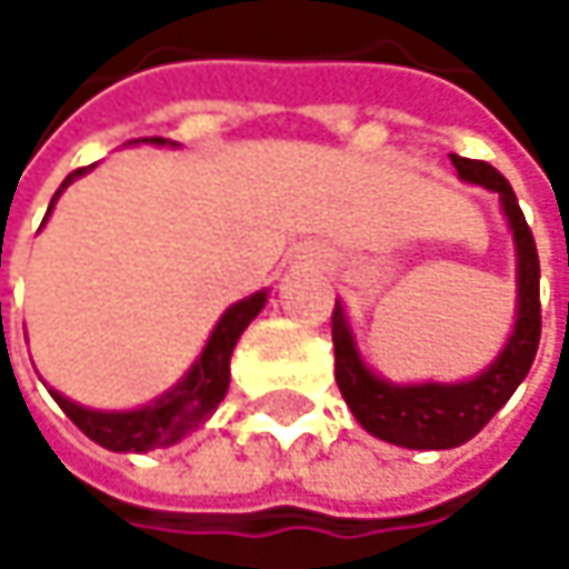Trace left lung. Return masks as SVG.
<instances>
[{"mask_svg":"<svg viewBox=\"0 0 569 569\" xmlns=\"http://www.w3.org/2000/svg\"><path fill=\"white\" fill-rule=\"evenodd\" d=\"M451 164L461 180L481 183L501 197V210L508 217L517 250V319L511 339L498 352V359L468 382H418L396 386L379 379L359 356L352 326L346 319L342 302L332 309V346H336V382L356 421L401 448L415 451H441L471 441L513 396V389L527 379L537 342H540V260L533 233L520 213L511 183L485 161H468L451 154Z\"/></svg>","mask_w":569,"mask_h":569,"instance_id":"obj_1","label":"left lung"}]
</instances>
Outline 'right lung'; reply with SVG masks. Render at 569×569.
Returning <instances> with one entry per match:
<instances>
[{
	"instance_id": "add662e5",
	"label": "right lung",
	"mask_w": 569,
	"mask_h": 569,
	"mask_svg": "<svg viewBox=\"0 0 569 569\" xmlns=\"http://www.w3.org/2000/svg\"><path fill=\"white\" fill-rule=\"evenodd\" d=\"M141 141L144 144H168L164 138H141ZM81 173H84V168L71 171L61 180V187H58L52 203H49V213L56 207L58 193L74 177H81ZM49 213H46V220H49ZM263 306H267V289L233 302L220 316V322L213 326V332H210L203 352L197 356V362L190 366V372L173 386L171 392H164L158 401H151L144 408H134V411H98V408H84V405H78L71 398L58 396L56 389H49V392L58 401V408L91 441H98L108 451H154V448L177 445L193 428H200L213 415V408L223 401L227 389H230V356H233V346L243 336V329L260 316Z\"/></svg>"
}]
</instances>
